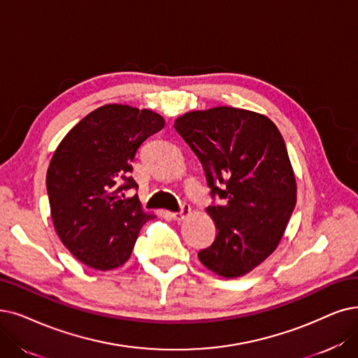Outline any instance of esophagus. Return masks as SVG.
Segmentation results:
<instances>
[{"instance_id":"obj_1","label":"esophagus","mask_w":358,"mask_h":358,"mask_svg":"<svg viewBox=\"0 0 358 358\" xmlns=\"http://www.w3.org/2000/svg\"><path fill=\"white\" fill-rule=\"evenodd\" d=\"M191 214V207L189 204H182V210L180 211H176V213H171V217H173L176 222H182L183 219H187Z\"/></svg>"}]
</instances>
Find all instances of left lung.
<instances>
[{
  "label": "left lung",
  "instance_id": "1",
  "mask_svg": "<svg viewBox=\"0 0 358 358\" xmlns=\"http://www.w3.org/2000/svg\"><path fill=\"white\" fill-rule=\"evenodd\" d=\"M175 129L201 162L211 195L224 199L206 210L217 234L198 259L222 278L244 276L278 248L296 203L285 141L264 114L234 107L188 111Z\"/></svg>",
  "mask_w": 358,
  "mask_h": 358
}]
</instances>
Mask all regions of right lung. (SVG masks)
Segmentation results:
<instances>
[{"label":"right lung","mask_w":358,"mask_h":358,"mask_svg":"<svg viewBox=\"0 0 358 358\" xmlns=\"http://www.w3.org/2000/svg\"><path fill=\"white\" fill-rule=\"evenodd\" d=\"M164 119L148 108L106 104L91 111L55 148L47 171L51 219L63 245L95 270L129 260L141 227L154 219L138 195L129 171L148 136Z\"/></svg>","instance_id":"1"}]
</instances>
